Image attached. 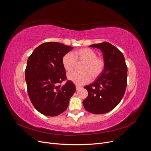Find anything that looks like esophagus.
<instances>
[{
	"label": "esophagus",
	"instance_id": "34e87169",
	"mask_svg": "<svg viewBox=\"0 0 151 151\" xmlns=\"http://www.w3.org/2000/svg\"><path fill=\"white\" fill-rule=\"evenodd\" d=\"M76 91H78V90H79L81 88V87L79 86H76Z\"/></svg>",
	"mask_w": 151,
	"mask_h": 151
}]
</instances>
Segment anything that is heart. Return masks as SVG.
Returning a JSON list of instances; mask_svg holds the SVG:
<instances>
[{
    "label": "heart",
    "instance_id": "1",
    "mask_svg": "<svg viewBox=\"0 0 151 151\" xmlns=\"http://www.w3.org/2000/svg\"><path fill=\"white\" fill-rule=\"evenodd\" d=\"M77 63H83L81 66V72H72L67 74V79L77 85H83L89 83L91 79L96 78L104 70L103 59L98 57L94 50L84 48L76 50L74 55L67 53L62 58V63L67 72L74 69Z\"/></svg>",
    "mask_w": 151,
    "mask_h": 151
}]
</instances>
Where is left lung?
Returning <instances> with one entry per match:
<instances>
[{
	"mask_svg": "<svg viewBox=\"0 0 151 151\" xmlns=\"http://www.w3.org/2000/svg\"><path fill=\"white\" fill-rule=\"evenodd\" d=\"M103 53L104 67L97 79L84 88L88 97L83 103L87 111L93 114L106 113L115 108L125 94L127 67L123 53L108 42L91 45Z\"/></svg>",
	"mask_w": 151,
	"mask_h": 151,
	"instance_id": "left-lung-1",
	"label": "left lung"
}]
</instances>
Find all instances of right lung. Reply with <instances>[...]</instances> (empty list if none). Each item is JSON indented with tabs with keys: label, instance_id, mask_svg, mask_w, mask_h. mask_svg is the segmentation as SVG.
<instances>
[{
	"label": "right lung",
	"instance_id": "right-lung-1",
	"mask_svg": "<svg viewBox=\"0 0 151 151\" xmlns=\"http://www.w3.org/2000/svg\"><path fill=\"white\" fill-rule=\"evenodd\" d=\"M73 47L58 42L44 43L36 48L27 61L25 79L31 101L44 115L55 116L68 107L76 86L66 79L62 58Z\"/></svg>",
	"mask_w": 151,
	"mask_h": 151
}]
</instances>
